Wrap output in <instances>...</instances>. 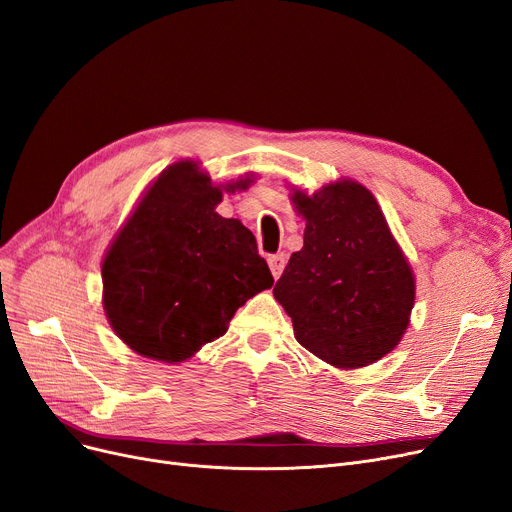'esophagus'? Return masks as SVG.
Segmentation results:
<instances>
[{
  "instance_id": "1",
  "label": "esophagus",
  "mask_w": 512,
  "mask_h": 512,
  "mask_svg": "<svg viewBox=\"0 0 512 512\" xmlns=\"http://www.w3.org/2000/svg\"><path fill=\"white\" fill-rule=\"evenodd\" d=\"M268 263H270V270H272V276L274 278H280L284 265H286V255L284 253H276V255H270L268 257Z\"/></svg>"
}]
</instances>
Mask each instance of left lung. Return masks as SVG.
Returning a JSON list of instances; mask_svg holds the SVG:
<instances>
[{
	"label": "left lung",
	"mask_w": 512,
	"mask_h": 512,
	"mask_svg": "<svg viewBox=\"0 0 512 512\" xmlns=\"http://www.w3.org/2000/svg\"><path fill=\"white\" fill-rule=\"evenodd\" d=\"M305 219L303 249L288 259L274 297L295 339L337 368L374 364L402 341L414 274L368 188L341 180L291 194Z\"/></svg>",
	"instance_id": "8db88e82"
}]
</instances>
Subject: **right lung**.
<instances>
[{
    "label": "right lung",
    "instance_id": "obj_1",
    "mask_svg": "<svg viewBox=\"0 0 512 512\" xmlns=\"http://www.w3.org/2000/svg\"><path fill=\"white\" fill-rule=\"evenodd\" d=\"M249 184L213 186L194 161H180L148 188L102 261L106 318L127 347L184 362L274 284L253 232L215 213L221 192Z\"/></svg>",
    "mask_w": 512,
    "mask_h": 512
}]
</instances>
